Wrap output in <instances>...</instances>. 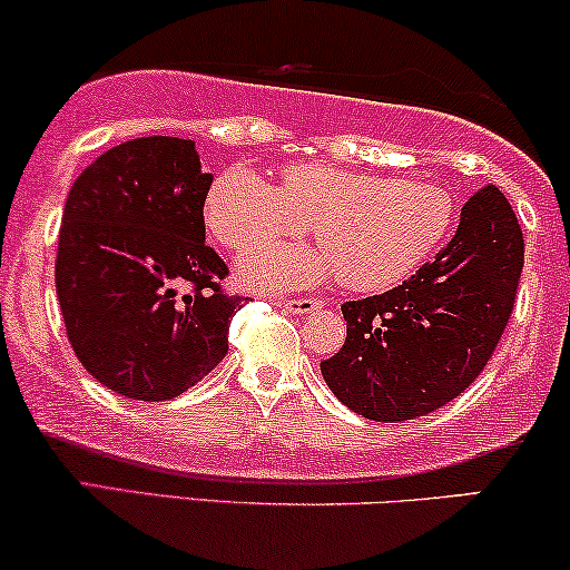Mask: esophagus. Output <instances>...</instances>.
Listing matches in <instances>:
<instances>
[{"label":"esophagus","instance_id":"1","mask_svg":"<svg viewBox=\"0 0 570 570\" xmlns=\"http://www.w3.org/2000/svg\"><path fill=\"white\" fill-rule=\"evenodd\" d=\"M279 306H283V311H287V314L308 316V314H314V311L322 308V303H318L316 298H298V301H283Z\"/></svg>","mask_w":570,"mask_h":570}]
</instances>
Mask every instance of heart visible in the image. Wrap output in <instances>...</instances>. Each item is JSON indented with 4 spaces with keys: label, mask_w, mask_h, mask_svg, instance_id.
<instances>
[{
    "label": "heart",
    "mask_w": 570,
    "mask_h": 570,
    "mask_svg": "<svg viewBox=\"0 0 570 570\" xmlns=\"http://www.w3.org/2000/svg\"><path fill=\"white\" fill-rule=\"evenodd\" d=\"M209 230L230 248L301 236L322 248L275 244L246 252L238 275L259 291H298L337 272L353 291L407 279L449 236L454 199L417 178H384L330 163H293L279 186L248 163H233L205 199Z\"/></svg>",
    "instance_id": "1"
}]
</instances>
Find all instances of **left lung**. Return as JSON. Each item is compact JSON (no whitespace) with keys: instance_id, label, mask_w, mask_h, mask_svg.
Instances as JSON below:
<instances>
[{"instance_id":"left-lung-1","label":"left lung","mask_w":570,"mask_h":570,"mask_svg":"<svg viewBox=\"0 0 570 570\" xmlns=\"http://www.w3.org/2000/svg\"><path fill=\"white\" fill-rule=\"evenodd\" d=\"M524 238L509 199L485 186L456 236L400 287L342 303L347 340L322 361L332 394L376 423L443 407L480 376L509 324Z\"/></svg>"}]
</instances>
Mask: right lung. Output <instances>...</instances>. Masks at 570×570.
<instances>
[{"label": "right lung", "mask_w": 570, "mask_h": 570, "mask_svg": "<svg viewBox=\"0 0 570 570\" xmlns=\"http://www.w3.org/2000/svg\"><path fill=\"white\" fill-rule=\"evenodd\" d=\"M209 184L191 139L139 137L69 189L57 254L67 337L82 368L129 400H174L228 353L246 298L217 285L228 267L205 246Z\"/></svg>", "instance_id": "obj_1"}]
</instances>
